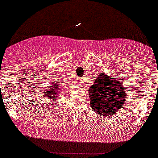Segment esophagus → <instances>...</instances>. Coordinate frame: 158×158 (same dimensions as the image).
I'll return each mask as SVG.
<instances>
[{
  "label": "esophagus",
  "instance_id": "obj_1",
  "mask_svg": "<svg viewBox=\"0 0 158 158\" xmlns=\"http://www.w3.org/2000/svg\"><path fill=\"white\" fill-rule=\"evenodd\" d=\"M82 83H83V81H82V80H80V81H79V84H82Z\"/></svg>",
  "mask_w": 158,
  "mask_h": 158
}]
</instances>
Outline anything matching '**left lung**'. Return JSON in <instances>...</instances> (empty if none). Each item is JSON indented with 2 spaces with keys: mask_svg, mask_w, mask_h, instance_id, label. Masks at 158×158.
Here are the masks:
<instances>
[{
  "mask_svg": "<svg viewBox=\"0 0 158 158\" xmlns=\"http://www.w3.org/2000/svg\"><path fill=\"white\" fill-rule=\"evenodd\" d=\"M89 95L90 106L96 114L111 117L125 103L127 92L116 77L102 72L89 87Z\"/></svg>",
  "mask_w": 158,
  "mask_h": 158,
  "instance_id": "left-lung-1",
  "label": "left lung"
}]
</instances>
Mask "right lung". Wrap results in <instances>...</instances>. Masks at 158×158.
<instances>
[{"label": "right lung", "instance_id": "1", "mask_svg": "<svg viewBox=\"0 0 158 158\" xmlns=\"http://www.w3.org/2000/svg\"><path fill=\"white\" fill-rule=\"evenodd\" d=\"M60 90H61V86H60L59 84L55 81L52 86L48 87V89L44 90V97L46 99H48L47 102L48 103H55V102L56 99H58V94H60Z\"/></svg>", "mask_w": 158, "mask_h": 158}]
</instances>
